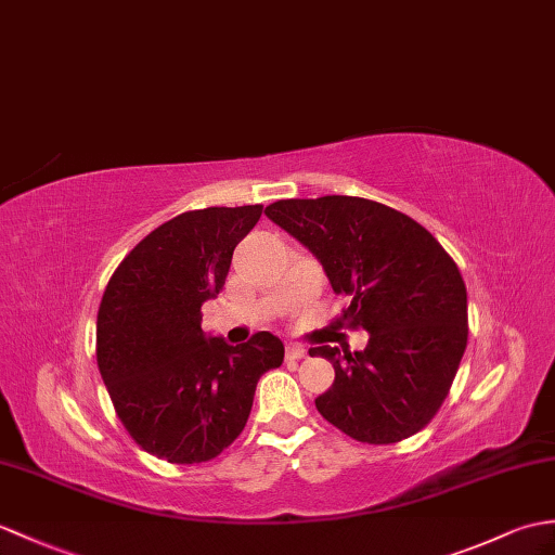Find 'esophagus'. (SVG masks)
Returning <instances> with one entry per match:
<instances>
[{
    "label": "esophagus",
    "instance_id": "obj_1",
    "mask_svg": "<svg viewBox=\"0 0 555 555\" xmlns=\"http://www.w3.org/2000/svg\"><path fill=\"white\" fill-rule=\"evenodd\" d=\"M307 357V350L302 345H298V343H288L286 345V359L288 362H300V359H305Z\"/></svg>",
    "mask_w": 555,
    "mask_h": 555
}]
</instances>
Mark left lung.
<instances>
[{
	"label": "left lung",
	"instance_id": "obj_1",
	"mask_svg": "<svg viewBox=\"0 0 555 555\" xmlns=\"http://www.w3.org/2000/svg\"><path fill=\"white\" fill-rule=\"evenodd\" d=\"M267 217L324 264L338 317L364 328L362 352L319 345L336 380L314 399L319 414L357 442L395 444L428 425L452 388L468 343L466 283L416 219L357 196L291 198Z\"/></svg>",
	"mask_w": 555,
	"mask_h": 555
}]
</instances>
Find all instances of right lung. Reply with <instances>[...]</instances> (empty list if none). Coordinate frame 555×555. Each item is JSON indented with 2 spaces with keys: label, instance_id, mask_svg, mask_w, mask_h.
<instances>
[{
  "label": "right lung",
  "instance_id": "obj_1",
  "mask_svg": "<svg viewBox=\"0 0 555 555\" xmlns=\"http://www.w3.org/2000/svg\"><path fill=\"white\" fill-rule=\"evenodd\" d=\"M260 215L262 205L177 215L137 243L103 291L101 378L132 440L167 463L222 454L246 428L257 380L283 362L269 331L234 347L201 328L203 302L222 291Z\"/></svg>",
  "mask_w": 555,
  "mask_h": 555
}]
</instances>
